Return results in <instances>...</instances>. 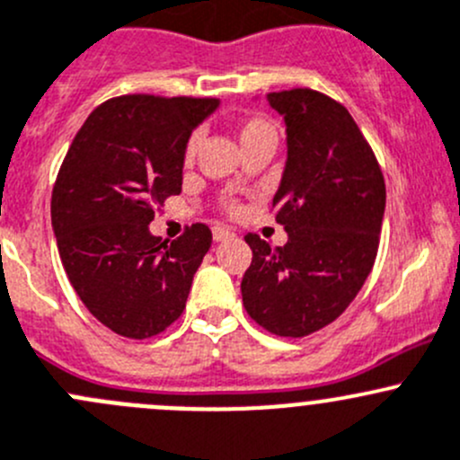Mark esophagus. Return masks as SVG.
Segmentation results:
<instances>
[{"label": "esophagus", "mask_w": 460, "mask_h": 460, "mask_svg": "<svg viewBox=\"0 0 460 460\" xmlns=\"http://www.w3.org/2000/svg\"><path fill=\"white\" fill-rule=\"evenodd\" d=\"M230 236H234V234H232V230L224 228V226H215V228H212V239L215 241H226V239H230Z\"/></svg>", "instance_id": "esophagus-1"}]
</instances>
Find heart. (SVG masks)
Wrapping results in <instances>:
<instances>
[{"mask_svg":"<svg viewBox=\"0 0 460 460\" xmlns=\"http://www.w3.org/2000/svg\"><path fill=\"white\" fill-rule=\"evenodd\" d=\"M261 138H277V131L272 127L270 120L261 116H252V118H245L239 127V140L241 145L245 143H252V140H261ZM199 147V134L190 136L188 140V147H185V161L192 163L194 154H197Z\"/></svg>","mask_w":460,"mask_h":460,"instance_id":"b5f03b06","label":"heart"}]
</instances>
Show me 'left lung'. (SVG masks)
Segmentation results:
<instances>
[{"mask_svg":"<svg viewBox=\"0 0 460 460\" xmlns=\"http://www.w3.org/2000/svg\"><path fill=\"white\" fill-rule=\"evenodd\" d=\"M286 122V167L272 199L288 232L272 248L245 234L252 263L241 279L248 315L281 338H304L338 320L374 268L383 228V172L360 127L313 89L268 93Z\"/></svg>","mask_w":460,"mask_h":460,"instance_id":"8db88e82","label":"left lung"}]
</instances>
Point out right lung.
I'll list each match as a JSON object with an SVG mask.
<instances>
[{"label": "right lung", "mask_w": 460, "mask_h": 460, "mask_svg": "<svg viewBox=\"0 0 460 460\" xmlns=\"http://www.w3.org/2000/svg\"><path fill=\"white\" fill-rule=\"evenodd\" d=\"M217 98L120 95L95 107L58 174L51 224L62 266L91 315L145 340L176 322L210 250L206 224L167 243L154 208L181 194L185 147Z\"/></svg>", "instance_id": "1"}]
</instances>
